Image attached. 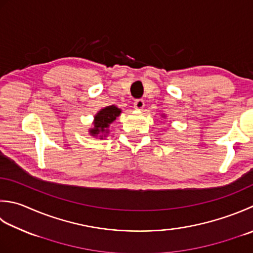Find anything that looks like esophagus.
<instances>
[{"label":"esophagus","mask_w":253,"mask_h":253,"mask_svg":"<svg viewBox=\"0 0 253 253\" xmlns=\"http://www.w3.org/2000/svg\"><path fill=\"white\" fill-rule=\"evenodd\" d=\"M143 106H145V102L141 98H138L135 102H133V107L136 108V110H142Z\"/></svg>","instance_id":"obj_1"}]
</instances>
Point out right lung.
I'll return each instance as SVG.
<instances>
[{"label":"right lung","instance_id":"1","mask_svg":"<svg viewBox=\"0 0 253 253\" xmlns=\"http://www.w3.org/2000/svg\"><path fill=\"white\" fill-rule=\"evenodd\" d=\"M121 110L116 106H107L103 108L102 111L98 112L95 116V122H94V128L90 130L92 136H97L100 132H108V126L114 121L116 120L117 116H120Z\"/></svg>","mask_w":253,"mask_h":253}]
</instances>
